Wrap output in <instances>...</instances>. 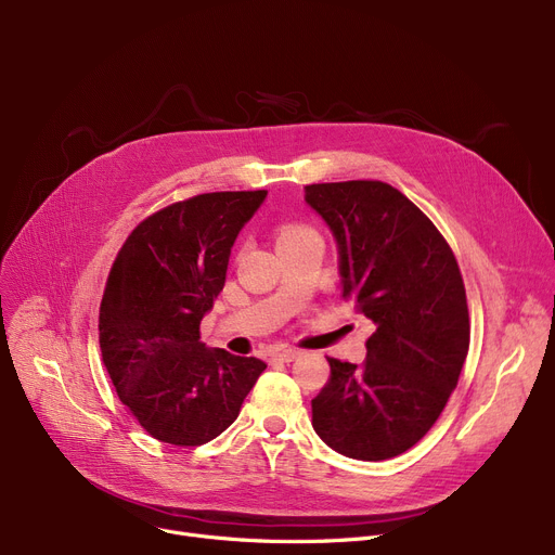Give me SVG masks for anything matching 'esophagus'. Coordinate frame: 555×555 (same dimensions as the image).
Segmentation results:
<instances>
[{
  "mask_svg": "<svg viewBox=\"0 0 555 555\" xmlns=\"http://www.w3.org/2000/svg\"><path fill=\"white\" fill-rule=\"evenodd\" d=\"M301 353L299 351H293V348H281V351H274L270 358L276 360V362H295Z\"/></svg>",
  "mask_w": 555,
  "mask_h": 555,
  "instance_id": "esophagus-1",
  "label": "esophagus"
}]
</instances>
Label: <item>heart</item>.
<instances>
[{
  "label": "heart",
  "instance_id": "b5f03b06",
  "mask_svg": "<svg viewBox=\"0 0 555 555\" xmlns=\"http://www.w3.org/2000/svg\"><path fill=\"white\" fill-rule=\"evenodd\" d=\"M304 231H310L308 227H301V224H283L279 229V241L283 238H289V236H297V233H304Z\"/></svg>",
  "mask_w": 555,
  "mask_h": 555
}]
</instances>
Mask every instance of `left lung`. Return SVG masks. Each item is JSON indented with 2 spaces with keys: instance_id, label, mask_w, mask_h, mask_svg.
Returning <instances> with one entry per match:
<instances>
[{
  "instance_id": "left-lung-1",
  "label": "left lung",
  "mask_w": 555,
  "mask_h": 555,
  "mask_svg": "<svg viewBox=\"0 0 555 555\" xmlns=\"http://www.w3.org/2000/svg\"><path fill=\"white\" fill-rule=\"evenodd\" d=\"M304 191L337 243L341 297L375 326L362 366L328 360L312 427L348 459L385 461L414 448L456 389L470 346L463 279L439 229L393 186Z\"/></svg>"
}]
</instances>
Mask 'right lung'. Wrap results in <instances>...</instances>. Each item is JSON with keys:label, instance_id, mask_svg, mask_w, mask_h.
Instances as JSON below:
<instances>
[{"label": "right lung", "instance_id": "1", "mask_svg": "<svg viewBox=\"0 0 555 555\" xmlns=\"http://www.w3.org/2000/svg\"><path fill=\"white\" fill-rule=\"evenodd\" d=\"M268 191L204 193L143 220L116 256L99 314L103 364L139 425L170 446H202L241 414L266 371L199 341L231 247Z\"/></svg>", "mask_w": 555, "mask_h": 555}]
</instances>
